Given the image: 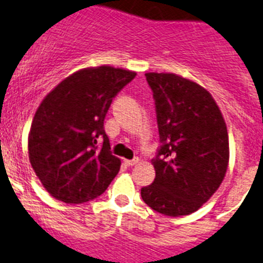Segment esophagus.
<instances>
[{"mask_svg": "<svg viewBox=\"0 0 263 263\" xmlns=\"http://www.w3.org/2000/svg\"><path fill=\"white\" fill-rule=\"evenodd\" d=\"M124 163H126L127 166H135L139 163V158H134V159H124Z\"/></svg>", "mask_w": 263, "mask_h": 263, "instance_id": "esophagus-1", "label": "esophagus"}]
</instances>
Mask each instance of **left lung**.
Masks as SVG:
<instances>
[{
  "label": "left lung",
  "mask_w": 263,
  "mask_h": 263,
  "mask_svg": "<svg viewBox=\"0 0 263 263\" xmlns=\"http://www.w3.org/2000/svg\"><path fill=\"white\" fill-rule=\"evenodd\" d=\"M145 76L162 145L152 159L156 179L141 188V197L163 215L192 214L214 195L227 173V126L214 98L200 84L176 73Z\"/></svg>",
  "instance_id": "8db88e82"
}]
</instances>
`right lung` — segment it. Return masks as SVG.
<instances>
[{
	"mask_svg": "<svg viewBox=\"0 0 263 263\" xmlns=\"http://www.w3.org/2000/svg\"><path fill=\"white\" fill-rule=\"evenodd\" d=\"M136 76L111 66L71 73L45 96L28 135L31 166L46 191L66 203L101 196L120 168L104 120L112 98ZM98 138L104 140L102 149Z\"/></svg>",
	"mask_w": 263,
	"mask_h": 263,
	"instance_id": "add662e5",
	"label": "right lung"
}]
</instances>
